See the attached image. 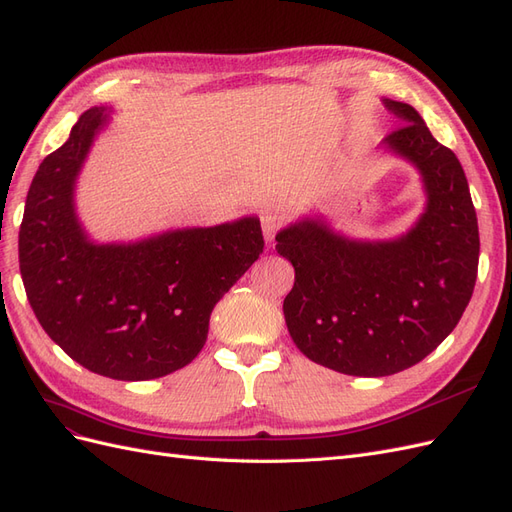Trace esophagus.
Returning <instances> with one entry per match:
<instances>
[{"instance_id":"34e87169","label":"esophagus","mask_w":512,"mask_h":512,"mask_svg":"<svg viewBox=\"0 0 512 512\" xmlns=\"http://www.w3.org/2000/svg\"><path fill=\"white\" fill-rule=\"evenodd\" d=\"M282 224H284V220H282V215L277 213V211H265V213L260 215V226H262V232H265V239L269 243L275 239L277 230L282 228Z\"/></svg>"}]
</instances>
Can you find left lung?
Here are the masks:
<instances>
[{
    "instance_id": "1",
    "label": "left lung",
    "mask_w": 512,
    "mask_h": 512,
    "mask_svg": "<svg viewBox=\"0 0 512 512\" xmlns=\"http://www.w3.org/2000/svg\"><path fill=\"white\" fill-rule=\"evenodd\" d=\"M384 104L406 121L384 143L423 173V218L380 243L348 241L314 220L275 237L294 267L290 337L307 359L348 376H391L423 361L457 327L478 273V222L457 156L410 104Z\"/></svg>"
}]
</instances>
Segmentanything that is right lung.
I'll list each match as a JSON object with an SVG mask.
<instances>
[{
    "instance_id": "add662e5",
    "label": "right lung",
    "mask_w": 512,
    "mask_h": 512,
    "mask_svg": "<svg viewBox=\"0 0 512 512\" xmlns=\"http://www.w3.org/2000/svg\"><path fill=\"white\" fill-rule=\"evenodd\" d=\"M89 108L29 185L19 265L42 329L70 359L113 380H153L203 350L215 303L265 250L260 222L94 245L76 222L74 179L104 123Z\"/></svg>"
}]
</instances>
